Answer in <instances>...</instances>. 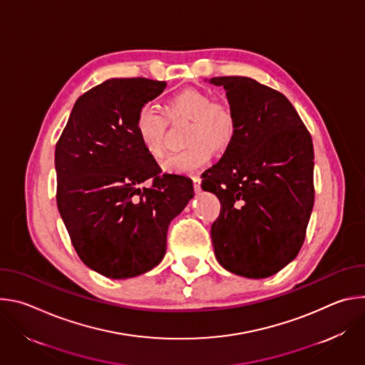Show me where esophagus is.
Wrapping results in <instances>:
<instances>
[{
	"label": "esophagus",
	"mask_w": 365,
	"mask_h": 365,
	"mask_svg": "<svg viewBox=\"0 0 365 365\" xmlns=\"http://www.w3.org/2000/svg\"><path fill=\"white\" fill-rule=\"evenodd\" d=\"M192 180H193V187H195V190L199 192V190H200V178H199V176H193Z\"/></svg>",
	"instance_id": "34e87169"
}]
</instances>
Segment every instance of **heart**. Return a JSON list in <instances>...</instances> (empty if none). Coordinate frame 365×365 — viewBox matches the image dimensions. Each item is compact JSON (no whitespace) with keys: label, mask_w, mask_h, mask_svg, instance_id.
Returning a JSON list of instances; mask_svg holds the SVG:
<instances>
[{"label":"heart","mask_w":365,"mask_h":365,"mask_svg":"<svg viewBox=\"0 0 365 365\" xmlns=\"http://www.w3.org/2000/svg\"><path fill=\"white\" fill-rule=\"evenodd\" d=\"M169 120H190L187 133L189 147L173 153L163 163V170L173 175H192L211 162L214 148H225L235 134V115L224 103L199 89H185L166 106ZM166 118L150 103H144L135 114L134 128L141 147L153 159L165 154Z\"/></svg>","instance_id":"1"}]
</instances>
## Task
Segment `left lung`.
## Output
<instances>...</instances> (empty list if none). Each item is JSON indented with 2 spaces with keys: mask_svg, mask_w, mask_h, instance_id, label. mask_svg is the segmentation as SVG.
<instances>
[{
  "mask_svg": "<svg viewBox=\"0 0 365 365\" xmlns=\"http://www.w3.org/2000/svg\"><path fill=\"white\" fill-rule=\"evenodd\" d=\"M224 86L235 134L202 189L221 202L211 238L228 272L266 279L296 258L314 210V144L290 101L245 76L211 78Z\"/></svg>",
  "mask_w": 365,
  "mask_h": 365,
  "instance_id": "obj_1",
  "label": "left lung"
}]
</instances>
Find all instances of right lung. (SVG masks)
Segmentation results:
<instances>
[{"instance_id":"1","label":"right lung","mask_w":365,"mask_h":365,"mask_svg":"<svg viewBox=\"0 0 365 365\" xmlns=\"http://www.w3.org/2000/svg\"><path fill=\"white\" fill-rule=\"evenodd\" d=\"M165 82L114 78L78 98L56 144L58 210L82 262L110 279L158 266L168 228L193 197L192 180L160 175L135 134V114ZM147 178L151 188H141Z\"/></svg>"}]
</instances>
